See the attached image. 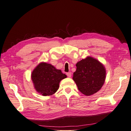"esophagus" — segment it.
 I'll return each instance as SVG.
<instances>
[{"label":"esophagus","mask_w":131,"mask_h":131,"mask_svg":"<svg viewBox=\"0 0 131 131\" xmlns=\"http://www.w3.org/2000/svg\"><path fill=\"white\" fill-rule=\"evenodd\" d=\"M67 77H69V78H70L71 77H72V73H71L70 72H68V73H67Z\"/></svg>","instance_id":"1"}]
</instances>
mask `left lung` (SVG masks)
I'll list each match as a JSON object with an SVG mask.
<instances>
[{
    "instance_id": "8db88e82",
    "label": "left lung",
    "mask_w": 131,
    "mask_h": 131,
    "mask_svg": "<svg viewBox=\"0 0 131 131\" xmlns=\"http://www.w3.org/2000/svg\"><path fill=\"white\" fill-rule=\"evenodd\" d=\"M73 79L79 90L86 96L97 92L105 80L106 70L102 63L91 57H87L78 62Z\"/></svg>"
}]
</instances>
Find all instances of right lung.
Segmentation results:
<instances>
[{"mask_svg": "<svg viewBox=\"0 0 131 131\" xmlns=\"http://www.w3.org/2000/svg\"><path fill=\"white\" fill-rule=\"evenodd\" d=\"M31 78L37 92L46 96L52 95L56 92L59 82L66 78L67 75L51 64L42 62L33 70Z\"/></svg>", "mask_w": 131, "mask_h": 131, "instance_id": "add662e5", "label": "right lung"}]
</instances>
